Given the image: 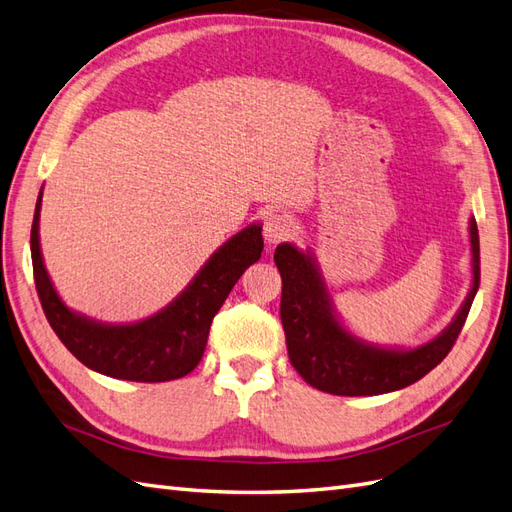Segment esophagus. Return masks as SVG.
<instances>
[{
	"label": "esophagus",
	"instance_id": "34e87169",
	"mask_svg": "<svg viewBox=\"0 0 512 512\" xmlns=\"http://www.w3.org/2000/svg\"><path fill=\"white\" fill-rule=\"evenodd\" d=\"M295 230V222L293 217L286 215V213H269L265 224H262V234H265V241L269 245H278L282 241H286L290 234Z\"/></svg>",
	"mask_w": 512,
	"mask_h": 512
}]
</instances>
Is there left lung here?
Wrapping results in <instances>:
<instances>
[{"label":"left lung","mask_w":512,"mask_h":512,"mask_svg":"<svg viewBox=\"0 0 512 512\" xmlns=\"http://www.w3.org/2000/svg\"><path fill=\"white\" fill-rule=\"evenodd\" d=\"M472 234L474 284L457 319L444 334L411 351L377 349L344 331L329 308L321 275L310 256L282 243L275 250V265L282 275L280 319L288 359L312 388L336 396H377L420 381L444 359L457 342L480 286V243L476 219Z\"/></svg>","instance_id":"1"}]
</instances>
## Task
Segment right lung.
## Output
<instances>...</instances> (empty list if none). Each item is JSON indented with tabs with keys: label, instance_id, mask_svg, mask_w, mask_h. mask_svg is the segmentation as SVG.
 <instances>
[{
	"label": "right lung",
	"instance_id": "right-lung-1",
	"mask_svg": "<svg viewBox=\"0 0 512 512\" xmlns=\"http://www.w3.org/2000/svg\"><path fill=\"white\" fill-rule=\"evenodd\" d=\"M38 211L40 196L30 247L36 293L51 329L81 364L124 381L161 383L189 375L204 355L213 316L265 247L260 226L245 228L219 247L185 293L153 319L135 325H103L73 314L55 293L40 256Z\"/></svg>",
	"mask_w": 512,
	"mask_h": 512
}]
</instances>
